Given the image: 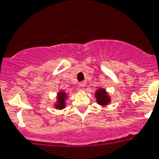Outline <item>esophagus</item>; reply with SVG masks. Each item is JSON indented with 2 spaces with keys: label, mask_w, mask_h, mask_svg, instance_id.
<instances>
[{
  "label": "esophagus",
  "mask_w": 159,
  "mask_h": 159,
  "mask_svg": "<svg viewBox=\"0 0 159 159\" xmlns=\"http://www.w3.org/2000/svg\"><path fill=\"white\" fill-rule=\"evenodd\" d=\"M79 86L81 87V88L84 89V88H85V86H86V83H85L84 82H81L79 83Z\"/></svg>",
  "instance_id": "obj_1"
}]
</instances>
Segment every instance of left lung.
Here are the masks:
<instances>
[{
	"mask_svg": "<svg viewBox=\"0 0 159 159\" xmlns=\"http://www.w3.org/2000/svg\"><path fill=\"white\" fill-rule=\"evenodd\" d=\"M95 98L96 99L97 104L101 106H106L111 102V97L109 96V93L102 87H99L97 91H95Z\"/></svg>",
	"mask_w": 159,
	"mask_h": 159,
	"instance_id": "8db88e82",
	"label": "left lung"
}]
</instances>
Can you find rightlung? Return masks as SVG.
Segmentation results:
<instances>
[{
    "label": "right lung",
    "instance_id": "obj_1",
    "mask_svg": "<svg viewBox=\"0 0 159 159\" xmlns=\"http://www.w3.org/2000/svg\"><path fill=\"white\" fill-rule=\"evenodd\" d=\"M68 97V95L66 92H64V91H60L57 93L56 95V101H55L54 107L56 109H64L66 107V100Z\"/></svg>",
    "mask_w": 159,
    "mask_h": 159
}]
</instances>
